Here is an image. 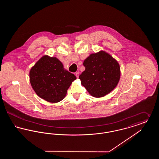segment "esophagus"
Here are the masks:
<instances>
[{
	"label": "esophagus",
	"instance_id": "34e87169",
	"mask_svg": "<svg viewBox=\"0 0 159 159\" xmlns=\"http://www.w3.org/2000/svg\"><path fill=\"white\" fill-rule=\"evenodd\" d=\"M79 74H80V73L79 72V71H77V72H76V77H77V78H78L79 77Z\"/></svg>",
	"mask_w": 159,
	"mask_h": 159
}]
</instances>
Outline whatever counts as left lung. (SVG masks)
Returning <instances> with one entry per match:
<instances>
[{
  "label": "left lung",
  "mask_w": 159,
  "mask_h": 159,
  "mask_svg": "<svg viewBox=\"0 0 159 159\" xmlns=\"http://www.w3.org/2000/svg\"><path fill=\"white\" fill-rule=\"evenodd\" d=\"M83 66L85 70L79 78L92 97H104L113 91L119 82V64L105 51L92 53L84 60Z\"/></svg>",
  "instance_id": "obj_1"
}]
</instances>
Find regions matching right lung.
Returning <instances> with one entry per match:
<instances>
[{
  "label": "right lung",
  "instance_id": "1",
  "mask_svg": "<svg viewBox=\"0 0 159 159\" xmlns=\"http://www.w3.org/2000/svg\"><path fill=\"white\" fill-rule=\"evenodd\" d=\"M31 85L41 98L49 102H58L66 97L67 89L76 79L73 74L64 68L55 57L43 56L30 71Z\"/></svg>",
  "mask_w": 159,
  "mask_h": 159
}]
</instances>
